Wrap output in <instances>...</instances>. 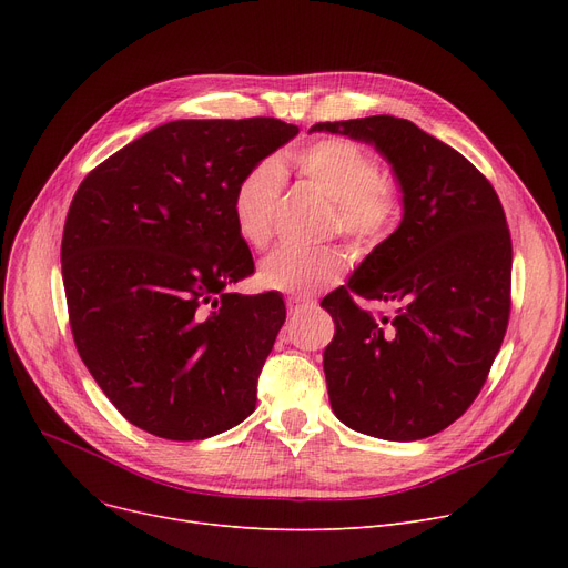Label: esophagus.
Returning a JSON list of instances; mask_svg holds the SVG:
<instances>
[{
    "label": "esophagus",
    "mask_w": 568,
    "mask_h": 568,
    "mask_svg": "<svg viewBox=\"0 0 568 568\" xmlns=\"http://www.w3.org/2000/svg\"><path fill=\"white\" fill-rule=\"evenodd\" d=\"M311 308H315V304L311 300H300V296H290V300H287L290 315H300V313L311 311Z\"/></svg>",
    "instance_id": "1"
}]
</instances>
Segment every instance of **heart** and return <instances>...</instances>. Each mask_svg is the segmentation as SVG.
Here are the masks:
<instances>
[{
	"label": "heart",
	"mask_w": 568,
	"mask_h": 568,
	"mask_svg": "<svg viewBox=\"0 0 568 568\" xmlns=\"http://www.w3.org/2000/svg\"><path fill=\"white\" fill-rule=\"evenodd\" d=\"M287 161L296 174L334 200L332 230L354 248L371 251L392 236L405 197L394 179L382 176L377 156L366 146L347 138H322L294 149ZM281 186L278 163L264 159L239 176L230 193L234 227L255 251H264L274 236ZM343 272L345 253L334 246H281L262 262L257 278L266 290L306 294L336 283Z\"/></svg>",
	"instance_id": "1"
}]
</instances>
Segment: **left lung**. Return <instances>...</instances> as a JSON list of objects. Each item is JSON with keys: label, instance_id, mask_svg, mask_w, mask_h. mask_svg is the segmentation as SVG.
Instances as JSON below:
<instances>
[{"label": "left lung", "instance_id": "8db88e82", "mask_svg": "<svg viewBox=\"0 0 568 568\" xmlns=\"http://www.w3.org/2000/svg\"><path fill=\"white\" fill-rule=\"evenodd\" d=\"M311 131L375 144L405 197L398 230L322 300L336 322L324 375L338 419L392 442L430 437L484 389L511 313V232L488 179L407 119L375 114ZM356 298L395 308L377 318Z\"/></svg>", "mask_w": 568, "mask_h": 568}]
</instances>
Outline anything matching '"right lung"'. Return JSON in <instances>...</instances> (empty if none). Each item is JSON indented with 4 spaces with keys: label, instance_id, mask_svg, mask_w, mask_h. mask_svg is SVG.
<instances>
[{
    "label": "right lung",
    "instance_id": "1",
    "mask_svg": "<svg viewBox=\"0 0 568 568\" xmlns=\"http://www.w3.org/2000/svg\"><path fill=\"white\" fill-rule=\"evenodd\" d=\"M300 129L274 116L179 119L89 172L69 206L62 278L80 359L126 422L174 442L230 430L255 409L285 322L255 272L230 193Z\"/></svg>",
    "mask_w": 568,
    "mask_h": 568
}]
</instances>
